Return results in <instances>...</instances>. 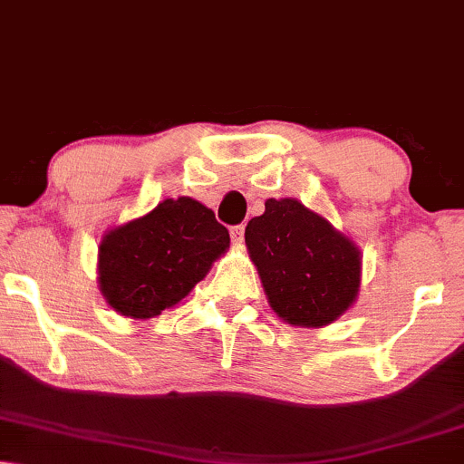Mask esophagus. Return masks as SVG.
Wrapping results in <instances>:
<instances>
[{
  "label": "esophagus",
  "instance_id": "esophagus-1",
  "mask_svg": "<svg viewBox=\"0 0 464 464\" xmlns=\"http://www.w3.org/2000/svg\"><path fill=\"white\" fill-rule=\"evenodd\" d=\"M231 239H233V244H237V246L244 242V225L231 227Z\"/></svg>",
  "mask_w": 464,
  "mask_h": 464
}]
</instances>
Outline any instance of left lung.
<instances>
[{
    "label": "left lung",
    "instance_id": "8db88e82",
    "mask_svg": "<svg viewBox=\"0 0 464 464\" xmlns=\"http://www.w3.org/2000/svg\"><path fill=\"white\" fill-rule=\"evenodd\" d=\"M244 237L269 306L286 324L321 327L353 306L360 248L297 198H267Z\"/></svg>",
    "mask_w": 464,
    "mask_h": 464
}]
</instances>
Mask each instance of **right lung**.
<instances>
[{
    "instance_id": "obj_1",
    "label": "right lung",
    "mask_w": 464,
    "mask_h": 464,
    "mask_svg": "<svg viewBox=\"0 0 464 464\" xmlns=\"http://www.w3.org/2000/svg\"><path fill=\"white\" fill-rule=\"evenodd\" d=\"M228 231L190 197L111 228L98 246V285L115 313L151 319L201 283L228 248Z\"/></svg>"
}]
</instances>
